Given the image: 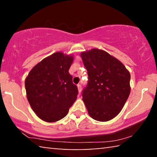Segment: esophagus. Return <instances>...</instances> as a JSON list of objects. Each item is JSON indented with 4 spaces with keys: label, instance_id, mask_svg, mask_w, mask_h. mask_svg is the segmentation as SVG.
<instances>
[{
    "label": "esophagus",
    "instance_id": "34e87169",
    "mask_svg": "<svg viewBox=\"0 0 157 157\" xmlns=\"http://www.w3.org/2000/svg\"><path fill=\"white\" fill-rule=\"evenodd\" d=\"M78 91L79 94H80L82 91V85L81 84H78Z\"/></svg>",
    "mask_w": 157,
    "mask_h": 157
}]
</instances>
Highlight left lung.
Segmentation results:
<instances>
[{
	"mask_svg": "<svg viewBox=\"0 0 157 157\" xmlns=\"http://www.w3.org/2000/svg\"><path fill=\"white\" fill-rule=\"evenodd\" d=\"M88 73L82 98L94 120L110 121L121 112L130 94V74L116 58L102 50L81 53Z\"/></svg>",
	"mask_w": 157,
	"mask_h": 157,
	"instance_id": "obj_1",
	"label": "left lung"
}]
</instances>
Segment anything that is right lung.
<instances>
[{"label":"right lung","instance_id":"add662e5","mask_svg":"<svg viewBox=\"0 0 157 157\" xmlns=\"http://www.w3.org/2000/svg\"><path fill=\"white\" fill-rule=\"evenodd\" d=\"M73 57L55 52L34 66L25 79L28 100L39 118L48 123L66 116L78 94L68 70Z\"/></svg>","mask_w":157,"mask_h":157}]
</instances>
